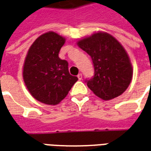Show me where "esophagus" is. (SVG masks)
I'll list each match as a JSON object with an SVG mask.
<instances>
[{
	"instance_id": "1",
	"label": "esophagus",
	"mask_w": 151,
	"mask_h": 151,
	"mask_svg": "<svg viewBox=\"0 0 151 151\" xmlns=\"http://www.w3.org/2000/svg\"><path fill=\"white\" fill-rule=\"evenodd\" d=\"M77 77H78L79 80H80V81H81V79H82V75H81V73H80V74H79L78 76H77Z\"/></svg>"
}]
</instances>
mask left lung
<instances>
[{
	"label": "left lung",
	"instance_id": "1",
	"mask_svg": "<svg viewBox=\"0 0 151 151\" xmlns=\"http://www.w3.org/2000/svg\"><path fill=\"white\" fill-rule=\"evenodd\" d=\"M90 55L94 76L86 80L87 86L102 100L120 96L129 86L133 69L129 57L116 38L107 32H96L77 42Z\"/></svg>",
	"mask_w": 151,
	"mask_h": 151
}]
</instances>
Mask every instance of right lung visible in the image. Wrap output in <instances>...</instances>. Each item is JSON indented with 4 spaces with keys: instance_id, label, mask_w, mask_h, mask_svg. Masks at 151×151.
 Segmentation results:
<instances>
[{
    "instance_id": "1",
    "label": "right lung",
    "mask_w": 151,
    "mask_h": 151,
    "mask_svg": "<svg viewBox=\"0 0 151 151\" xmlns=\"http://www.w3.org/2000/svg\"><path fill=\"white\" fill-rule=\"evenodd\" d=\"M65 38L55 32L39 36L28 50L23 65V80L30 94L48 105H56L67 96L78 78L68 70L59 53Z\"/></svg>"
}]
</instances>
